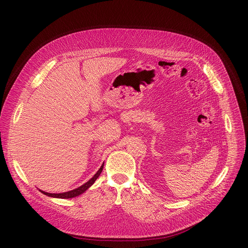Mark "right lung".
Returning a JSON list of instances; mask_svg holds the SVG:
<instances>
[{
	"label": "right lung",
	"mask_w": 248,
	"mask_h": 248,
	"mask_svg": "<svg viewBox=\"0 0 248 248\" xmlns=\"http://www.w3.org/2000/svg\"><path fill=\"white\" fill-rule=\"evenodd\" d=\"M103 165H104V163L102 164V166L99 168V170L96 172V174L91 178L88 182H86L85 184H83L82 186H80V187H78V188H76V189H74V190H71V191H68V192H64V193H47V192H44V191H41L43 194H45V195H47V196H49V197H53V198H61V199H68V198H73V197H76V196H79L80 194H82V193H84L90 186H93V183L94 182L96 181V179L99 177V175L101 174V172H102V169H103Z\"/></svg>",
	"instance_id": "right-lung-1"
}]
</instances>
